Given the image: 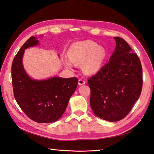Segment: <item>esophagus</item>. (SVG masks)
I'll return each instance as SVG.
<instances>
[{"mask_svg": "<svg viewBox=\"0 0 154 154\" xmlns=\"http://www.w3.org/2000/svg\"><path fill=\"white\" fill-rule=\"evenodd\" d=\"M85 83V82L83 79H79V82H78V84H79V85H84Z\"/></svg>", "mask_w": 154, "mask_h": 154, "instance_id": "1", "label": "esophagus"}]
</instances>
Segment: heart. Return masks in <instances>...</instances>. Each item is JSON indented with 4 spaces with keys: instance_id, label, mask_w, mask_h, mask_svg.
<instances>
[{
    "instance_id": "1",
    "label": "heart",
    "mask_w": 154,
    "mask_h": 154,
    "mask_svg": "<svg viewBox=\"0 0 154 154\" xmlns=\"http://www.w3.org/2000/svg\"><path fill=\"white\" fill-rule=\"evenodd\" d=\"M69 57L64 62L68 67L75 64H82L86 74L94 75L100 71L106 57V51L102 46L91 40L80 41L72 44L69 49Z\"/></svg>"
}]
</instances>
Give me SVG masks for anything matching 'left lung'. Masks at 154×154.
Wrapping results in <instances>:
<instances>
[{
    "label": "left lung",
    "instance_id": "left-lung-1",
    "mask_svg": "<svg viewBox=\"0 0 154 154\" xmlns=\"http://www.w3.org/2000/svg\"><path fill=\"white\" fill-rule=\"evenodd\" d=\"M114 38L116 46L109 61L88 79L92 110L110 122L119 121L129 113L143 85L139 58L123 39Z\"/></svg>",
    "mask_w": 154,
    "mask_h": 154
}]
</instances>
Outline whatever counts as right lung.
I'll use <instances>...</instances> for the list:
<instances>
[{
	"label": "right lung",
	"mask_w": 154,
	"mask_h": 154,
	"mask_svg": "<svg viewBox=\"0 0 154 154\" xmlns=\"http://www.w3.org/2000/svg\"><path fill=\"white\" fill-rule=\"evenodd\" d=\"M39 44L32 36L14 58L11 77L14 97L19 107L32 121L50 123L58 121L66 108L70 97L76 90L78 79L53 77L44 80L31 78L23 68L25 50Z\"/></svg>",
	"instance_id": "right-lung-1"
}]
</instances>
